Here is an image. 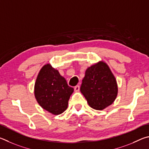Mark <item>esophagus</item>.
Masks as SVG:
<instances>
[{"instance_id":"esophagus-1","label":"esophagus","mask_w":149,"mask_h":149,"mask_svg":"<svg viewBox=\"0 0 149 149\" xmlns=\"http://www.w3.org/2000/svg\"><path fill=\"white\" fill-rule=\"evenodd\" d=\"M74 89L75 92H79V90H80V86H75V87L74 88Z\"/></svg>"}]
</instances>
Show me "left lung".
Masks as SVG:
<instances>
[{
    "mask_svg": "<svg viewBox=\"0 0 149 149\" xmlns=\"http://www.w3.org/2000/svg\"><path fill=\"white\" fill-rule=\"evenodd\" d=\"M80 92L88 105L95 110H103L114 102L118 94V86L106 63L99 61L88 68Z\"/></svg>",
    "mask_w": 149,
    "mask_h": 149,
    "instance_id": "8db88e82",
    "label": "left lung"
}]
</instances>
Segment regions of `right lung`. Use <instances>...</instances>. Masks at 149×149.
Returning a JSON list of instances; mask_svg holds the SVG:
<instances>
[{"label":"right lung","mask_w":149,"mask_h":149,"mask_svg":"<svg viewBox=\"0 0 149 149\" xmlns=\"http://www.w3.org/2000/svg\"><path fill=\"white\" fill-rule=\"evenodd\" d=\"M74 89L59 71L46 64L42 67L35 84V96L42 108L57 115L63 113Z\"/></svg>","instance_id":"right-lung-1"}]
</instances>
